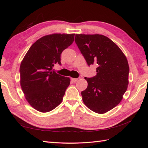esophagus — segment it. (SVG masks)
Returning a JSON list of instances; mask_svg holds the SVG:
<instances>
[{
	"label": "esophagus",
	"mask_w": 148,
	"mask_h": 148,
	"mask_svg": "<svg viewBox=\"0 0 148 148\" xmlns=\"http://www.w3.org/2000/svg\"><path fill=\"white\" fill-rule=\"evenodd\" d=\"M77 79V78H71V81L72 83H76Z\"/></svg>",
	"instance_id": "34e87169"
}]
</instances>
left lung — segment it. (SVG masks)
Returning <instances> with one entry per match:
<instances>
[{"instance_id": "left-lung-1", "label": "left lung", "mask_w": 148, "mask_h": 148, "mask_svg": "<svg viewBox=\"0 0 148 148\" xmlns=\"http://www.w3.org/2000/svg\"><path fill=\"white\" fill-rule=\"evenodd\" d=\"M75 42L88 65L95 64L97 74L84 77L87 88L81 92L83 101L93 112L103 114L121 102L128 84L129 66L120 48L99 34H76Z\"/></svg>"}]
</instances>
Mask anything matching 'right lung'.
Listing matches in <instances>:
<instances>
[{
  "label": "right lung",
  "mask_w": 148,
  "mask_h": 148,
  "mask_svg": "<svg viewBox=\"0 0 148 148\" xmlns=\"http://www.w3.org/2000/svg\"><path fill=\"white\" fill-rule=\"evenodd\" d=\"M74 35L53 34L41 37L31 46L21 63V89L37 111H51L62 101L71 79L52 69L56 64L61 65V53L74 42Z\"/></svg>",
  "instance_id": "add662e5"
}]
</instances>
